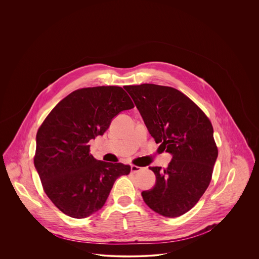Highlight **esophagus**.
<instances>
[{
  "label": "esophagus",
  "mask_w": 259,
  "mask_h": 259,
  "mask_svg": "<svg viewBox=\"0 0 259 259\" xmlns=\"http://www.w3.org/2000/svg\"><path fill=\"white\" fill-rule=\"evenodd\" d=\"M142 169H143V168H141V167H139V166H135V165H132V166H131V172H134V174H135V172H140Z\"/></svg>",
  "instance_id": "1"
}]
</instances>
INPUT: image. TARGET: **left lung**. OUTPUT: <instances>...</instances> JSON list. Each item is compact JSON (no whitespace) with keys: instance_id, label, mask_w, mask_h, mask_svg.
Here are the masks:
<instances>
[{"instance_id":"left-lung-1","label":"left lung","mask_w":259,"mask_h":259,"mask_svg":"<svg viewBox=\"0 0 259 259\" xmlns=\"http://www.w3.org/2000/svg\"><path fill=\"white\" fill-rule=\"evenodd\" d=\"M149 133L172 155L165 169L150 167L156 185L142 192L146 204L166 218H177L201 199L218 158L212 125L201 108L176 88L144 83L124 87Z\"/></svg>"}]
</instances>
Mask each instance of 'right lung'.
I'll return each instance as SVG.
<instances>
[{
  "instance_id": "right-lung-1",
  "label": "right lung",
  "mask_w": 259,
  "mask_h": 259,
  "mask_svg": "<svg viewBox=\"0 0 259 259\" xmlns=\"http://www.w3.org/2000/svg\"><path fill=\"white\" fill-rule=\"evenodd\" d=\"M134 104L122 87L77 89L47 116L36 133L33 163L49 199L60 211L84 219L100 209L121 175L131 167L98 161L88 142Z\"/></svg>"
}]
</instances>
